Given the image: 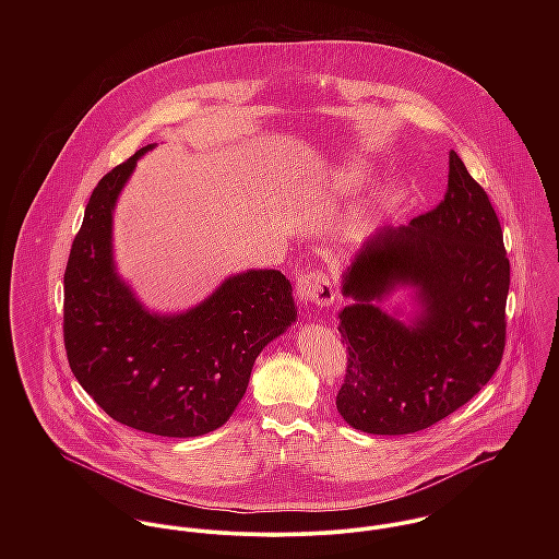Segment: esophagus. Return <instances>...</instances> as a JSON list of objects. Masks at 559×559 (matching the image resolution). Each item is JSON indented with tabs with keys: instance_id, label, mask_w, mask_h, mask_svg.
Returning a JSON list of instances; mask_svg holds the SVG:
<instances>
[{
	"instance_id": "1",
	"label": "esophagus",
	"mask_w": 559,
	"mask_h": 559,
	"mask_svg": "<svg viewBox=\"0 0 559 559\" xmlns=\"http://www.w3.org/2000/svg\"><path fill=\"white\" fill-rule=\"evenodd\" d=\"M297 297L308 306H329L337 297V288L331 282V277L322 269H310L304 271L297 277Z\"/></svg>"
}]
</instances>
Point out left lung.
<instances>
[{"label": "left lung", "instance_id": "obj_1", "mask_svg": "<svg viewBox=\"0 0 559 559\" xmlns=\"http://www.w3.org/2000/svg\"><path fill=\"white\" fill-rule=\"evenodd\" d=\"M413 285V325L373 304ZM510 260L486 191L452 151L443 200L408 226L377 233L344 275L355 304L340 312L346 377L340 415L370 435L424 430L478 394L506 346Z\"/></svg>", "mask_w": 559, "mask_h": 559}]
</instances>
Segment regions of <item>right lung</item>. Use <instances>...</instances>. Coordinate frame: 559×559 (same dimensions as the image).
I'll return each mask as SVG.
<instances>
[{"mask_svg": "<svg viewBox=\"0 0 559 559\" xmlns=\"http://www.w3.org/2000/svg\"><path fill=\"white\" fill-rule=\"evenodd\" d=\"M138 151L94 187L64 271V348L81 388L116 421L160 437L224 426L260 350L297 319L280 271L226 280L204 304L148 314L111 260V213Z\"/></svg>", "mask_w": 559, "mask_h": 559, "instance_id": "right-lung-1", "label": "right lung"}]
</instances>
